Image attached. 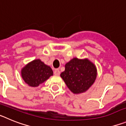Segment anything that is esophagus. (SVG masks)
Instances as JSON below:
<instances>
[{
    "label": "esophagus",
    "instance_id": "esophagus-1",
    "mask_svg": "<svg viewBox=\"0 0 126 126\" xmlns=\"http://www.w3.org/2000/svg\"><path fill=\"white\" fill-rule=\"evenodd\" d=\"M53 73H54L55 75L59 76L60 74H61V72H60V71L59 69H55L54 71H53Z\"/></svg>",
    "mask_w": 126,
    "mask_h": 126
}]
</instances>
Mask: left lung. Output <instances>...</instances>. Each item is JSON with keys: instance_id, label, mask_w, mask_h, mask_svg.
<instances>
[{"instance_id": "8db88e82", "label": "left lung", "mask_w": 126, "mask_h": 126, "mask_svg": "<svg viewBox=\"0 0 126 126\" xmlns=\"http://www.w3.org/2000/svg\"><path fill=\"white\" fill-rule=\"evenodd\" d=\"M97 76L96 65L88 59L74 57L65 65L61 74L67 88L74 94L86 92L94 83Z\"/></svg>"}]
</instances>
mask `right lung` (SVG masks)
<instances>
[{
    "label": "right lung",
    "instance_id": "1",
    "mask_svg": "<svg viewBox=\"0 0 126 126\" xmlns=\"http://www.w3.org/2000/svg\"><path fill=\"white\" fill-rule=\"evenodd\" d=\"M24 81L31 87H37L53 76V71L40 59H35L29 62L21 71Z\"/></svg>",
    "mask_w": 126,
    "mask_h": 126
}]
</instances>
